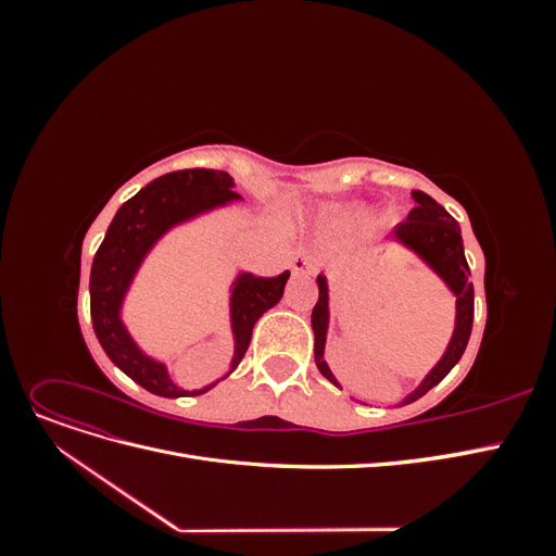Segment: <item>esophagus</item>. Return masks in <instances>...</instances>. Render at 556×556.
Segmentation results:
<instances>
[{
    "label": "esophagus",
    "instance_id": "obj_1",
    "mask_svg": "<svg viewBox=\"0 0 556 556\" xmlns=\"http://www.w3.org/2000/svg\"><path fill=\"white\" fill-rule=\"evenodd\" d=\"M292 274L294 276H311L317 268V257L311 250H296L292 257Z\"/></svg>",
    "mask_w": 556,
    "mask_h": 556
}]
</instances>
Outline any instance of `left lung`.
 <instances>
[{
	"instance_id": "8db88e82",
	"label": "left lung",
	"mask_w": 556,
	"mask_h": 556,
	"mask_svg": "<svg viewBox=\"0 0 556 556\" xmlns=\"http://www.w3.org/2000/svg\"><path fill=\"white\" fill-rule=\"evenodd\" d=\"M413 199L417 201V206L408 213V220L394 227L392 239L410 248L417 257H422L445 280L447 288L457 296V323H454L452 341L443 359L431 368V374L422 380V384L410 396H406L403 403H413L419 396H425L431 387L439 384L452 371V366L462 359L470 339V329H473V282H470V268L464 255L462 229L457 220L441 204H435L429 194L415 190ZM317 288L319 296L311 315V325L315 331V364L319 374L329 382L341 387L325 362V341L329 327V288L325 276H317Z\"/></svg>"
}]
</instances>
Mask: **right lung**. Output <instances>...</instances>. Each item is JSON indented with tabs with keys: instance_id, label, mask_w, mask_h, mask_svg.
<instances>
[{
	"instance_id": "right-lung-1",
	"label": "right lung",
	"mask_w": 556,
	"mask_h": 556,
	"mask_svg": "<svg viewBox=\"0 0 556 556\" xmlns=\"http://www.w3.org/2000/svg\"><path fill=\"white\" fill-rule=\"evenodd\" d=\"M237 199H241V194L233 192V180L225 172L182 169L160 176L117 208L113 223L106 229V237L92 260L90 315L97 339L123 374L157 396L176 399L204 394L213 384L199 392H185L176 387L169 374H166V366L146 357L139 345L131 341L121 319L123 299L143 257L166 231L199 213L225 206ZM288 278L290 271H282L274 278L241 274L233 282L231 329L237 345H233L229 374L245 357L252 327L280 301Z\"/></svg>"
}]
</instances>
